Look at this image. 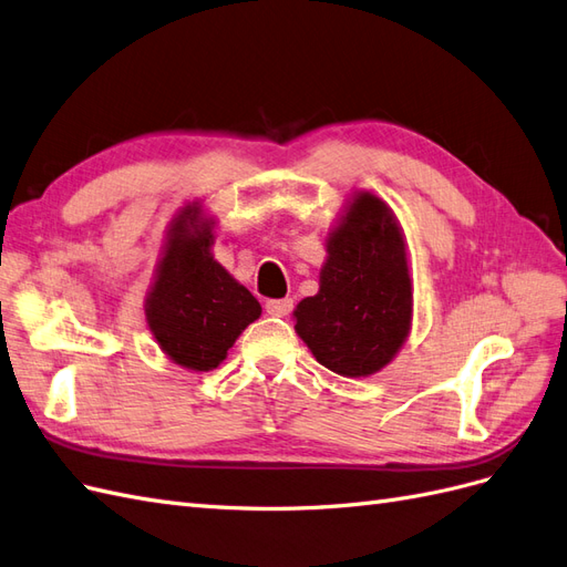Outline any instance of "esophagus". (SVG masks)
<instances>
[{
    "label": "esophagus",
    "mask_w": 567,
    "mask_h": 567,
    "mask_svg": "<svg viewBox=\"0 0 567 567\" xmlns=\"http://www.w3.org/2000/svg\"><path fill=\"white\" fill-rule=\"evenodd\" d=\"M265 310L271 317H286L290 310H293V300L290 298H279V300H267Z\"/></svg>",
    "instance_id": "1"
}]
</instances>
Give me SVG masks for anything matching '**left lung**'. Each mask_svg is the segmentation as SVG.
<instances>
[{
  "label": "left lung",
  "mask_w": 567,
  "mask_h": 567,
  "mask_svg": "<svg viewBox=\"0 0 567 567\" xmlns=\"http://www.w3.org/2000/svg\"><path fill=\"white\" fill-rule=\"evenodd\" d=\"M319 281V293L296 307V331L317 362L350 379L383 369L411 321L404 241L383 200L354 198Z\"/></svg>",
  "instance_id": "left-lung-1"
}]
</instances>
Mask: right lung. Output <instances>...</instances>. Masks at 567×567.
Here are the masks:
<instances>
[{
    "label": "right lung",
    "instance_id": "obj_1",
    "mask_svg": "<svg viewBox=\"0 0 567 567\" xmlns=\"http://www.w3.org/2000/svg\"><path fill=\"white\" fill-rule=\"evenodd\" d=\"M196 217L198 208H186L169 234L146 300V319L173 362L192 371H210L246 326L260 317L262 307L213 260L210 227H196V234L188 229Z\"/></svg>",
    "mask_w": 567,
    "mask_h": 567
}]
</instances>
